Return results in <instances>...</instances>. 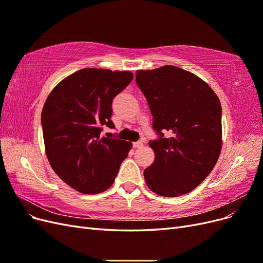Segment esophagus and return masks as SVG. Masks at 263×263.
<instances>
[{"mask_svg":"<svg viewBox=\"0 0 263 263\" xmlns=\"http://www.w3.org/2000/svg\"><path fill=\"white\" fill-rule=\"evenodd\" d=\"M142 145H144V142H142V141H136V142H134V144H133L134 148H140V147H142Z\"/></svg>","mask_w":263,"mask_h":263,"instance_id":"34e87169","label":"esophagus"}]
</instances>
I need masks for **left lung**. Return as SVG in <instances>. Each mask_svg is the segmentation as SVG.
Returning a JSON list of instances; mask_svg holds the SVG:
<instances>
[{
    "label": "left lung",
    "instance_id": "1",
    "mask_svg": "<svg viewBox=\"0 0 263 263\" xmlns=\"http://www.w3.org/2000/svg\"><path fill=\"white\" fill-rule=\"evenodd\" d=\"M136 83L158 135L149 141L156 158L144 171L147 185L161 196L189 193L209 176L220 154L217 95L202 79L174 66L138 70Z\"/></svg>",
    "mask_w": 263,
    "mask_h": 263
}]
</instances>
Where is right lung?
Returning <instances> with one entry per match:
<instances>
[{
	"instance_id": "obj_1",
	"label": "right lung",
	"mask_w": 263,
	"mask_h": 263,
	"mask_svg": "<svg viewBox=\"0 0 263 263\" xmlns=\"http://www.w3.org/2000/svg\"><path fill=\"white\" fill-rule=\"evenodd\" d=\"M129 71L84 68L67 77L47 98L42 112L46 155L57 176L83 194L107 190L132 142L102 136L114 128L112 103L133 80Z\"/></svg>"
}]
</instances>
